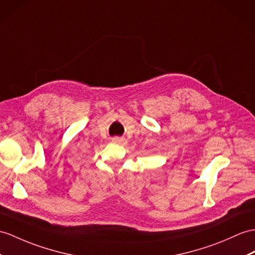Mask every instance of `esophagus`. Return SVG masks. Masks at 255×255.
Listing matches in <instances>:
<instances>
[{
	"instance_id": "esophagus-1",
	"label": "esophagus",
	"mask_w": 255,
	"mask_h": 255,
	"mask_svg": "<svg viewBox=\"0 0 255 255\" xmlns=\"http://www.w3.org/2000/svg\"><path fill=\"white\" fill-rule=\"evenodd\" d=\"M113 142H116V144H120V145H126L127 144V139L123 137H113L111 138Z\"/></svg>"
}]
</instances>
